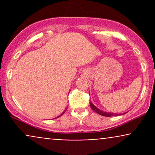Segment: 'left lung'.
I'll return each instance as SVG.
<instances>
[{"instance_id":"left-lung-1","label":"left lung","mask_w":155,"mask_h":155,"mask_svg":"<svg viewBox=\"0 0 155 155\" xmlns=\"http://www.w3.org/2000/svg\"><path fill=\"white\" fill-rule=\"evenodd\" d=\"M90 107L92 110H93L94 111H95L96 113L99 114L101 115V116H104V117H113V116H117V114H113V113H107V112H104L103 111H101V110L98 109L97 108H96L95 106H94L93 104H92L91 102H90Z\"/></svg>"}]
</instances>
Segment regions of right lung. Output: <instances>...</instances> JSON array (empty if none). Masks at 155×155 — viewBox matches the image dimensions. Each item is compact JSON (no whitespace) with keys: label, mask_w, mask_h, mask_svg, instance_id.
<instances>
[{"label":"right lung","mask_w":155,"mask_h":155,"mask_svg":"<svg viewBox=\"0 0 155 155\" xmlns=\"http://www.w3.org/2000/svg\"><path fill=\"white\" fill-rule=\"evenodd\" d=\"M66 110H67V108H65V111H64L63 112V113H62V114H60V116H58V117H56V118H58V117H61V116H62V115H63V114H64V113H65V111H66ZM56 118H54V119H56Z\"/></svg>","instance_id":"right-lung-1"}]
</instances>
